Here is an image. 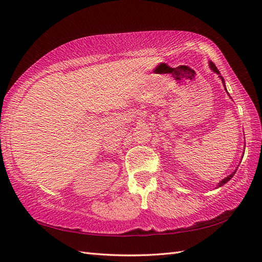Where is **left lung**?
Instances as JSON below:
<instances>
[{"mask_svg": "<svg viewBox=\"0 0 262 262\" xmlns=\"http://www.w3.org/2000/svg\"><path fill=\"white\" fill-rule=\"evenodd\" d=\"M209 68H210V70H211V71H213V72H214V73H216V74H219V77H220V79L222 80V82H223V85H224V88H225V90H226V86H225V81H224V79H223V76H222V75H221V73H220V71H219V70H217V68H216V66H215V64H214L213 62H210V60H209ZM226 92H227V90H226ZM227 94H229V92H227ZM241 160H242V159H241ZM236 170H237V169H235V170H234V172H232V173H231L230 176H227L226 178H224V179H223V180H222V181H220V183H219V185H217V187H216V188H220V187H222V186H224L226 182H229V181H230V180L232 179V178H233V176H234V174H235V172H236Z\"/></svg>", "mask_w": 262, "mask_h": 262, "instance_id": "left-lung-1", "label": "left lung"}]
</instances>
